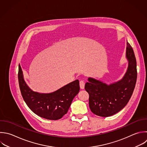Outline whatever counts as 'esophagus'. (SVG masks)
<instances>
[{
    "instance_id": "esophagus-1",
    "label": "esophagus",
    "mask_w": 147,
    "mask_h": 147,
    "mask_svg": "<svg viewBox=\"0 0 147 147\" xmlns=\"http://www.w3.org/2000/svg\"><path fill=\"white\" fill-rule=\"evenodd\" d=\"M79 84H80V87L82 90H83L84 88V86H85V83L84 82V81L83 80H80V82H79Z\"/></svg>"
}]
</instances>
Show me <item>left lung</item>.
I'll list each match as a JSON object with an SVG mask.
<instances>
[{"label": "left lung", "mask_w": 147, "mask_h": 147, "mask_svg": "<svg viewBox=\"0 0 147 147\" xmlns=\"http://www.w3.org/2000/svg\"><path fill=\"white\" fill-rule=\"evenodd\" d=\"M126 58L127 70L122 78L107 84L89 77L85 90L89 94V106L96 115L107 117L121 110L129 102L134 91L137 80V64L133 50L126 42Z\"/></svg>", "instance_id": "obj_1"}]
</instances>
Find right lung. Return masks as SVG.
Instances as JSON below:
<instances>
[{
    "label": "right lung",
    "mask_w": 147,
    "mask_h": 147,
    "mask_svg": "<svg viewBox=\"0 0 147 147\" xmlns=\"http://www.w3.org/2000/svg\"><path fill=\"white\" fill-rule=\"evenodd\" d=\"M18 82L22 97L29 109L37 115L49 120L59 119L67 114L80 90L79 81L77 79L51 93L34 91L25 81L20 65Z\"/></svg>",
    "instance_id": "right-lung-1"
}]
</instances>
